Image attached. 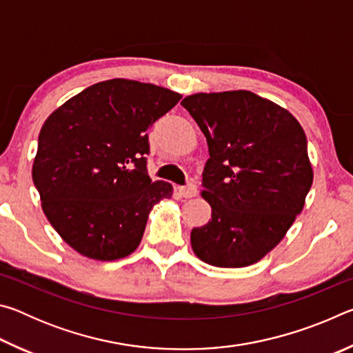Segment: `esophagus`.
<instances>
[{
    "label": "esophagus",
    "mask_w": 353,
    "mask_h": 353,
    "mask_svg": "<svg viewBox=\"0 0 353 353\" xmlns=\"http://www.w3.org/2000/svg\"><path fill=\"white\" fill-rule=\"evenodd\" d=\"M179 193H181L183 198H194L196 194H198V187H196L194 183H187V185H182V187H179Z\"/></svg>",
    "instance_id": "obj_1"
}]
</instances>
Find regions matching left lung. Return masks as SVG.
Returning <instances> with one entry per match:
<instances>
[{
	"mask_svg": "<svg viewBox=\"0 0 353 353\" xmlns=\"http://www.w3.org/2000/svg\"><path fill=\"white\" fill-rule=\"evenodd\" d=\"M205 135L202 196L212 219L191 248L218 268H244L277 246L313 183L307 137L288 110L252 92L198 93L181 103Z\"/></svg>",
	"mask_w": 353,
	"mask_h": 353,
	"instance_id": "obj_1",
	"label": "left lung"
}]
</instances>
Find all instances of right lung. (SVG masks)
Instances as JSON below:
<instances>
[{"instance_id":"1","label":"right lung","mask_w":353,"mask_h":353,"mask_svg":"<svg viewBox=\"0 0 353 353\" xmlns=\"http://www.w3.org/2000/svg\"><path fill=\"white\" fill-rule=\"evenodd\" d=\"M181 94L128 79L98 82L51 113L39 134L32 181L48 221L93 260L139 248L148 213L172 185L148 174V129Z\"/></svg>"}]
</instances>
